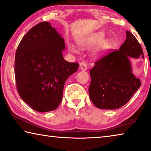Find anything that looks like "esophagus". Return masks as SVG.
<instances>
[{"instance_id":"34e87169","label":"esophagus","mask_w":151,"mask_h":151,"mask_svg":"<svg viewBox=\"0 0 151 151\" xmlns=\"http://www.w3.org/2000/svg\"><path fill=\"white\" fill-rule=\"evenodd\" d=\"M80 69L83 71H86L87 70V66L85 62H81L79 64Z\"/></svg>"}]
</instances>
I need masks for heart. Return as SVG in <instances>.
I'll return each mask as SVG.
<instances>
[{
    "label": "heart",
    "mask_w": 151,
    "mask_h": 151,
    "mask_svg": "<svg viewBox=\"0 0 151 151\" xmlns=\"http://www.w3.org/2000/svg\"><path fill=\"white\" fill-rule=\"evenodd\" d=\"M78 47L82 49H87L92 48L99 45L97 49L95 51V55H100L109 50L111 47V42L109 40H104V34L100 32L96 35L77 40ZM68 49L73 53H76L78 51L77 47L75 45L68 43Z\"/></svg>",
    "instance_id": "obj_1"
}]
</instances>
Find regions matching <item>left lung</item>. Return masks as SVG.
I'll return each instance as SVG.
<instances>
[{
    "label": "left lung",
    "mask_w": 151,
    "mask_h": 151,
    "mask_svg": "<svg viewBox=\"0 0 151 151\" xmlns=\"http://www.w3.org/2000/svg\"><path fill=\"white\" fill-rule=\"evenodd\" d=\"M126 39L114 51L95 63L90 70L89 98L100 109L114 110L129 102L141 85L132 73L131 58H144L141 45L132 34L126 31Z\"/></svg>",
    "instance_id": "left-lung-1"
}]
</instances>
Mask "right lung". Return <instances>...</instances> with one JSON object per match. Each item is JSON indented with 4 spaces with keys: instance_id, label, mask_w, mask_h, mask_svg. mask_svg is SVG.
I'll use <instances>...</instances> for the list:
<instances>
[{
    "instance_id": "right-lung-1",
    "label": "right lung",
    "mask_w": 151,
    "mask_h": 151,
    "mask_svg": "<svg viewBox=\"0 0 151 151\" xmlns=\"http://www.w3.org/2000/svg\"><path fill=\"white\" fill-rule=\"evenodd\" d=\"M64 40L51 24L30 29L17 47L15 60L17 89L33 110L48 112L61 103L65 82L78 68L63 58Z\"/></svg>"
}]
</instances>
